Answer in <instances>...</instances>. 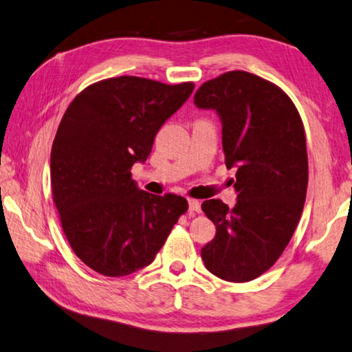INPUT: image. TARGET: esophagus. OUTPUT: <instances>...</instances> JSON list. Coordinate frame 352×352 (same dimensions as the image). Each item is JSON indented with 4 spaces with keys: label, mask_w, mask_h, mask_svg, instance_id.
<instances>
[{
    "label": "esophagus",
    "mask_w": 352,
    "mask_h": 352,
    "mask_svg": "<svg viewBox=\"0 0 352 352\" xmlns=\"http://www.w3.org/2000/svg\"><path fill=\"white\" fill-rule=\"evenodd\" d=\"M188 204H189V211H191V213H200V202H199V200L189 199Z\"/></svg>",
    "instance_id": "1"
}]
</instances>
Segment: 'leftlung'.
<instances>
[{"instance_id": "left-lung-1", "label": "left lung", "mask_w": 352, "mask_h": 352, "mask_svg": "<svg viewBox=\"0 0 352 352\" xmlns=\"http://www.w3.org/2000/svg\"><path fill=\"white\" fill-rule=\"evenodd\" d=\"M194 103L221 117L222 150L228 169L236 167L238 192L233 208L221 199L202 204L216 226L202 260L222 280H254L278 260L302 214L309 183L302 120L280 87L243 70L204 82Z\"/></svg>"}]
</instances>
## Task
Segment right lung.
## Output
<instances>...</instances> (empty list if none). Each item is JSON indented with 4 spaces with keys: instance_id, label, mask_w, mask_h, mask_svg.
<instances>
[{
    "instance_id": "right-lung-1",
    "label": "right lung",
    "mask_w": 352,
    "mask_h": 352,
    "mask_svg": "<svg viewBox=\"0 0 352 352\" xmlns=\"http://www.w3.org/2000/svg\"><path fill=\"white\" fill-rule=\"evenodd\" d=\"M192 91L191 81L125 75L87 86L67 108L52 147L53 202L70 248L98 274L148 266L186 213L185 197L142 191L130 170Z\"/></svg>"
}]
</instances>
